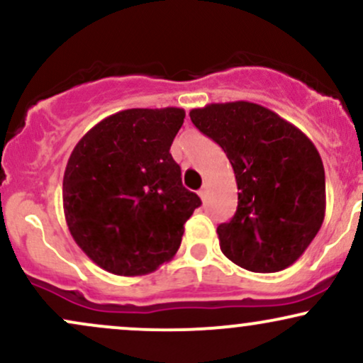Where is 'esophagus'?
<instances>
[{
    "instance_id": "1",
    "label": "esophagus",
    "mask_w": 363,
    "mask_h": 363,
    "mask_svg": "<svg viewBox=\"0 0 363 363\" xmlns=\"http://www.w3.org/2000/svg\"><path fill=\"white\" fill-rule=\"evenodd\" d=\"M206 194H208V186L205 184V186L201 187V189L198 191V196H199V198H201V199H205V198H206Z\"/></svg>"
}]
</instances>
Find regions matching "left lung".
<instances>
[{"label":"left lung","instance_id":"obj_1","mask_svg":"<svg viewBox=\"0 0 363 363\" xmlns=\"http://www.w3.org/2000/svg\"><path fill=\"white\" fill-rule=\"evenodd\" d=\"M189 116L223 148L235 174L237 211L216 228L222 252L254 273L289 268L318 235L326 213L318 148L297 126L259 104H208Z\"/></svg>","mask_w":363,"mask_h":363}]
</instances>
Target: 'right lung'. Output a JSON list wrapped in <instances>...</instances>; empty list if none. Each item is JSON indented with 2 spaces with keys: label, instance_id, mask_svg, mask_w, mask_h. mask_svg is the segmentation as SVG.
Returning a JSON list of instances; mask_svg holds the SVG:
<instances>
[{
  "label": "right lung",
  "instance_id": "1",
  "mask_svg": "<svg viewBox=\"0 0 363 363\" xmlns=\"http://www.w3.org/2000/svg\"><path fill=\"white\" fill-rule=\"evenodd\" d=\"M184 118L179 107L121 111L73 148L62 177L66 225L106 272L141 277L176 256L184 223L201 205L170 155Z\"/></svg>",
  "mask_w": 363,
  "mask_h": 363
}]
</instances>
